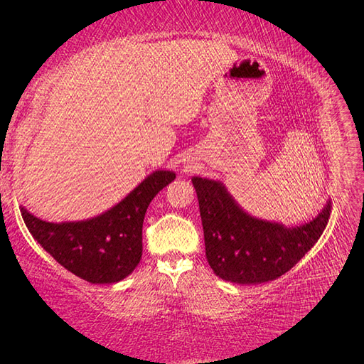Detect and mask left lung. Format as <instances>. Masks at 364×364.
Listing matches in <instances>:
<instances>
[{
    "label": "left lung",
    "instance_id": "obj_1",
    "mask_svg": "<svg viewBox=\"0 0 364 364\" xmlns=\"http://www.w3.org/2000/svg\"><path fill=\"white\" fill-rule=\"evenodd\" d=\"M205 250L218 278L235 284H261L287 273L321 238L331 202L308 223L287 228L246 213L220 181L194 176Z\"/></svg>",
    "mask_w": 364,
    "mask_h": 364
}]
</instances>
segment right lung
Listing matches in <instances>:
<instances>
[{
	"label": "right lung",
	"instance_id": "right-lung-1",
	"mask_svg": "<svg viewBox=\"0 0 364 364\" xmlns=\"http://www.w3.org/2000/svg\"><path fill=\"white\" fill-rule=\"evenodd\" d=\"M174 179V171H153L115 206L80 222H46L26 208L21 213L33 238L60 266L91 284H114L139 264L147 208Z\"/></svg>",
	"mask_w": 364,
	"mask_h": 364
}]
</instances>
